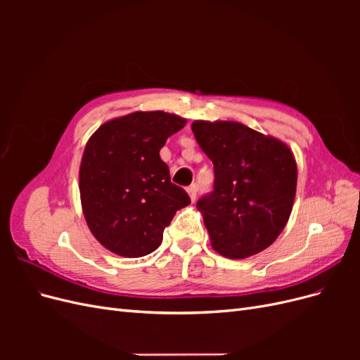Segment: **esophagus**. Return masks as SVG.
<instances>
[{
	"mask_svg": "<svg viewBox=\"0 0 360 360\" xmlns=\"http://www.w3.org/2000/svg\"><path fill=\"white\" fill-rule=\"evenodd\" d=\"M197 191H198L197 184H192V186L188 188V193H189V197H191V201H192V202H193L195 200H197Z\"/></svg>",
	"mask_w": 360,
	"mask_h": 360,
	"instance_id": "obj_1",
	"label": "esophagus"
}]
</instances>
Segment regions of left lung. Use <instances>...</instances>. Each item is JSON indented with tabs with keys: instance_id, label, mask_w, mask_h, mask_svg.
<instances>
[{
	"instance_id": "left-lung-1",
	"label": "left lung",
	"mask_w": 360,
	"mask_h": 360,
	"mask_svg": "<svg viewBox=\"0 0 360 360\" xmlns=\"http://www.w3.org/2000/svg\"><path fill=\"white\" fill-rule=\"evenodd\" d=\"M214 167L213 192L198 202L212 248L240 259L274 243L292 210L297 165L290 147L237 122L192 123Z\"/></svg>"
}]
</instances>
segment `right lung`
<instances>
[{"label": "right lung", "instance_id": "obj_1", "mask_svg": "<svg viewBox=\"0 0 360 360\" xmlns=\"http://www.w3.org/2000/svg\"><path fill=\"white\" fill-rule=\"evenodd\" d=\"M184 124L186 118L176 114L136 111L110 120L90 136L79 167L81 204L90 231L111 252L151 254L176 212L191 204L159 156Z\"/></svg>", "mask_w": 360, "mask_h": 360}]
</instances>
